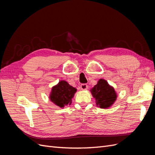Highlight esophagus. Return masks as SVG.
<instances>
[{
  "label": "esophagus",
  "instance_id": "esophagus-1",
  "mask_svg": "<svg viewBox=\"0 0 155 155\" xmlns=\"http://www.w3.org/2000/svg\"><path fill=\"white\" fill-rule=\"evenodd\" d=\"M80 88H81V90H87V88H88V85H87L86 83H83L81 85Z\"/></svg>",
  "mask_w": 155,
  "mask_h": 155
}]
</instances>
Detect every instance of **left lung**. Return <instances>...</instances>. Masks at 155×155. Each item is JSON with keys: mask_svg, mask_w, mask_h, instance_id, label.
Segmentation results:
<instances>
[{"mask_svg": "<svg viewBox=\"0 0 155 155\" xmlns=\"http://www.w3.org/2000/svg\"><path fill=\"white\" fill-rule=\"evenodd\" d=\"M91 93L96 100V105L101 109L110 107L116 101V93L105 79H100L91 89Z\"/></svg>", "mask_w": 155, "mask_h": 155, "instance_id": "left-lung-1", "label": "left lung"}]
</instances>
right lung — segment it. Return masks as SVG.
Here are the masks:
<instances>
[{
	"instance_id": "right-lung-1",
	"label": "right lung",
	"mask_w": 155,
	"mask_h": 155,
	"mask_svg": "<svg viewBox=\"0 0 155 155\" xmlns=\"http://www.w3.org/2000/svg\"><path fill=\"white\" fill-rule=\"evenodd\" d=\"M76 92V88L70 85L65 81H61L54 86L50 94V100L59 107H64L72 103V98Z\"/></svg>"
}]
</instances>
